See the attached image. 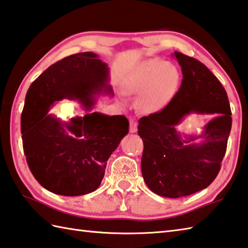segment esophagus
<instances>
[{
	"label": "esophagus",
	"instance_id": "esophagus-1",
	"mask_svg": "<svg viewBox=\"0 0 248 248\" xmlns=\"http://www.w3.org/2000/svg\"><path fill=\"white\" fill-rule=\"evenodd\" d=\"M138 130L137 127V121H134L133 119H130V132L131 133H135Z\"/></svg>",
	"mask_w": 248,
	"mask_h": 248
}]
</instances>
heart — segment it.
Wrapping results in <instances>:
<instances>
[{"label":"heart","instance_id":"1","mask_svg":"<svg viewBox=\"0 0 248 248\" xmlns=\"http://www.w3.org/2000/svg\"><path fill=\"white\" fill-rule=\"evenodd\" d=\"M181 80V72L176 65L160 58H149L135 64L124 82L129 92L140 94V109L147 114H156L171 103Z\"/></svg>","mask_w":248,"mask_h":248}]
</instances>
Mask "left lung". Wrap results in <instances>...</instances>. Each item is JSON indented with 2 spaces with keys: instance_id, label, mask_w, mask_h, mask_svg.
<instances>
[{
  "instance_id": "obj_1",
  "label": "left lung",
  "mask_w": 248,
  "mask_h": 248,
  "mask_svg": "<svg viewBox=\"0 0 248 248\" xmlns=\"http://www.w3.org/2000/svg\"><path fill=\"white\" fill-rule=\"evenodd\" d=\"M183 80L163 110L139 120L144 142L140 161L143 178L153 192L181 198L210 186L220 170L232 118L227 92L220 81L195 58L174 51ZM191 113L217 116L200 134L186 135L176 127ZM201 142L193 143V140Z\"/></svg>"
}]
</instances>
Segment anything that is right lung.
<instances>
[{
    "mask_svg": "<svg viewBox=\"0 0 248 248\" xmlns=\"http://www.w3.org/2000/svg\"><path fill=\"white\" fill-rule=\"evenodd\" d=\"M101 95H114L109 69L90 51L58 61L29 88L21 114L23 150L33 176L50 192L77 197L96 190L108 158L128 134L124 116L92 113ZM64 98L78 101L84 117L63 121L50 113Z\"/></svg>",
    "mask_w": 248,
    "mask_h": 248,
    "instance_id": "1",
    "label": "right lung"
}]
</instances>
